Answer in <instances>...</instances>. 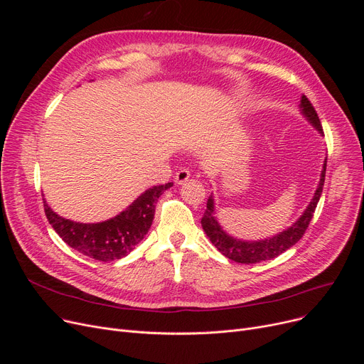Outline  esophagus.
<instances>
[{"instance_id":"esophagus-1","label":"esophagus","mask_w":364,"mask_h":364,"mask_svg":"<svg viewBox=\"0 0 364 364\" xmlns=\"http://www.w3.org/2000/svg\"><path fill=\"white\" fill-rule=\"evenodd\" d=\"M190 178V171L187 169H180L176 174V183L177 184H184Z\"/></svg>"}]
</instances>
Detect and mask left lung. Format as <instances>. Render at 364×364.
<instances>
[{
  "label": "left lung",
  "instance_id": "8db88e82",
  "mask_svg": "<svg viewBox=\"0 0 364 364\" xmlns=\"http://www.w3.org/2000/svg\"><path fill=\"white\" fill-rule=\"evenodd\" d=\"M301 109H302V113L305 114V117L309 118V121L320 132H323L318 114H317L314 106L311 105V102L305 97V95H302ZM324 176H326V161H324V165H323L318 187L316 190V193H314L313 200L310 202L309 208L305 209V213L301 215V218L292 227H289L288 230L282 232L280 235H277L272 239H265V240H259V242H243V240H236L232 236L224 233L223 228L220 227V224L217 223V220L214 217V199L213 198L208 199L206 211L200 220L203 230H205L206 236L209 237V240L214 243L217 250L224 257H227L232 261H236L240 264H255V262L276 258L280 254H283L286 250H289L291 246H294L304 236L305 230H307V227H309V224L313 218V214L316 211L318 199L321 196V190L324 186Z\"/></svg>",
  "mask_w": 364,
  "mask_h": 364
}]
</instances>
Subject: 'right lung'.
I'll return each instance as SVG.
<instances>
[{"mask_svg":"<svg viewBox=\"0 0 364 364\" xmlns=\"http://www.w3.org/2000/svg\"><path fill=\"white\" fill-rule=\"evenodd\" d=\"M171 186L172 183H166L146 190L119 215L97 224L65 220L53 213L46 200L44 211L55 233L75 251L97 261H114L128 255L143 240L155 217L159 196Z\"/></svg>","mask_w":364,"mask_h":364,"instance_id":"obj_1","label":"right lung"}]
</instances>
